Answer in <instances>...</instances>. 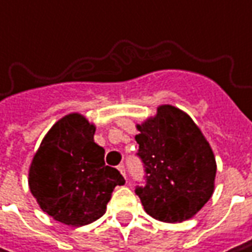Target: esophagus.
<instances>
[{"instance_id":"obj_1","label":"esophagus","mask_w":252,"mask_h":252,"mask_svg":"<svg viewBox=\"0 0 252 252\" xmlns=\"http://www.w3.org/2000/svg\"><path fill=\"white\" fill-rule=\"evenodd\" d=\"M117 170H119V171H120V174H122V175L126 178V170H125V165H123V164H120V165L117 167Z\"/></svg>"}]
</instances>
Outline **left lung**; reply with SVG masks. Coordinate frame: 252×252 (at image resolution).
I'll return each instance as SVG.
<instances>
[{
  "instance_id": "left-lung-1",
  "label": "left lung",
  "mask_w": 252,
  "mask_h": 252,
  "mask_svg": "<svg viewBox=\"0 0 252 252\" xmlns=\"http://www.w3.org/2000/svg\"><path fill=\"white\" fill-rule=\"evenodd\" d=\"M145 186H136L145 212L175 223L193 218L213 194L216 161L202 130L180 109L164 104L136 126Z\"/></svg>"
}]
</instances>
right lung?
Segmentation results:
<instances>
[{
	"instance_id": "1",
	"label": "right lung",
	"mask_w": 252,
	"mask_h": 252,
	"mask_svg": "<svg viewBox=\"0 0 252 252\" xmlns=\"http://www.w3.org/2000/svg\"><path fill=\"white\" fill-rule=\"evenodd\" d=\"M94 133L82 114H66L50 127L30 165L32 194L43 212L69 226L101 218L114 187L125 184L122 174L106 165Z\"/></svg>"
}]
</instances>
